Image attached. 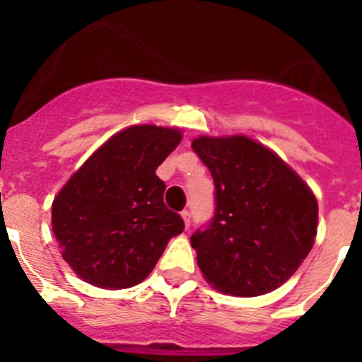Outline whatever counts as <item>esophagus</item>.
Wrapping results in <instances>:
<instances>
[{"mask_svg":"<svg viewBox=\"0 0 362 362\" xmlns=\"http://www.w3.org/2000/svg\"><path fill=\"white\" fill-rule=\"evenodd\" d=\"M181 217H183L185 221V228H188V226H190V212H188V210H183V212H181Z\"/></svg>","mask_w":362,"mask_h":362,"instance_id":"34e87169","label":"esophagus"}]
</instances>
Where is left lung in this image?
<instances>
[{
	"mask_svg": "<svg viewBox=\"0 0 362 362\" xmlns=\"http://www.w3.org/2000/svg\"><path fill=\"white\" fill-rule=\"evenodd\" d=\"M216 185V212L190 238L214 288L255 297L296 274L317 233V201L283 159L246 136L192 141Z\"/></svg>",
	"mask_w": 362,
	"mask_h": 362,
	"instance_id": "8db88e82",
	"label": "left lung"
}]
</instances>
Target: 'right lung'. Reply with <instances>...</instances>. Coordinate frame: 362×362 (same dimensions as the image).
Listing matches in <instances>:
<instances>
[{
	"mask_svg": "<svg viewBox=\"0 0 362 362\" xmlns=\"http://www.w3.org/2000/svg\"><path fill=\"white\" fill-rule=\"evenodd\" d=\"M181 141L177 129L136 124L83 163L52 203V230L76 274L99 288H130L148 277L166 243L183 232L166 209L156 168Z\"/></svg>",
	"mask_w": 362,
	"mask_h": 362,
	"instance_id": "right-lung-1",
	"label": "right lung"
}]
</instances>
